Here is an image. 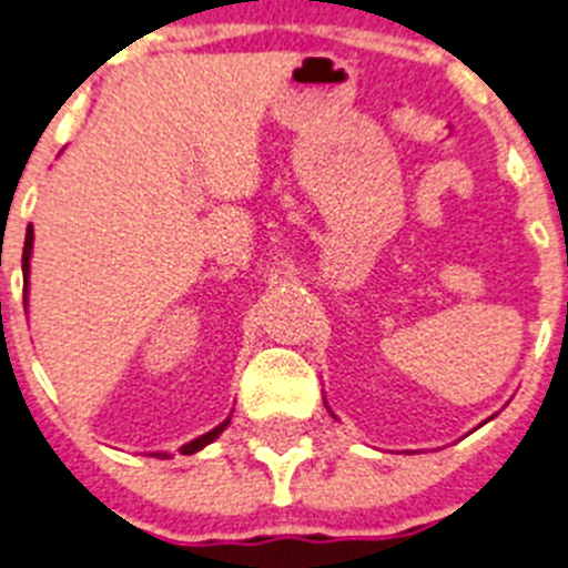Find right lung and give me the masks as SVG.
Returning a JSON list of instances; mask_svg holds the SVG:
<instances>
[{"label":"right lung","mask_w":568,"mask_h":568,"mask_svg":"<svg viewBox=\"0 0 568 568\" xmlns=\"http://www.w3.org/2000/svg\"><path fill=\"white\" fill-rule=\"evenodd\" d=\"M30 250H33V227H28V236H24V253H22V270H24V278H28V270H30ZM24 293H28V287H24ZM225 425H227V419H225V423L220 425V428L207 430V434H205V436H200V439L189 442V445H182V454H196V450H200V447H205L207 442L216 439V436H220L222 430H225Z\"/></svg>","instance_id":"obj_1"}]
</instances>
